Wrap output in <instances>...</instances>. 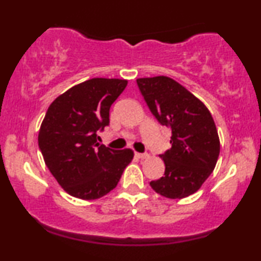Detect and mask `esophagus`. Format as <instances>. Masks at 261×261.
<instances>
[{
    "label": "esophagus",
    "instance_id": "esophagus-1",
    "mask_svg": "<svg viewBox=\"0 0 261 261\" xmlns=\"http://www.w3.org/2000/svg\"><path fill=\"white\" fill-rule=\"evenodd\" d=\"M135 155H137L138 156V158H140V159H147L148 158V154H147V153H135Z\"/></svg>",
    "mask_w": 261,
    "mask_h": 261
}]
</instances>
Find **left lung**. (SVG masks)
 <instances>
[{"label": "left lung", "mask_w": 261, "mask_h": 261, "mask_svg": "<svg viewBox=\"0 0 261 261\" xmlns=\"http://www.w3.org/2000/svg\"><path fill=\"white\" fill-rule=\"evenodd\" d=\"M137 83L153 115L172 130V147L160 155L165 173L149 185L166 198L188 197L201 189L219 158L220 139L212 114L172 78H138Z\"/></svg>", "instance_id": "1"}]
</instances>
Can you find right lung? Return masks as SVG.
Segmentation results:
<instances>
[{
    "instance_id": "right-lung-1",
    "label": "right lung",
    "mask_w": 261,
    "mask_h": 261,
    "mask_svg": "<svg viewBox=\"0 0 261 261\" xmlns=\"http://www.w3.org/2000/svg\"><path fill=\"white\" fill-rule=\"evenodd\" d=\"M127 80L91 78L59 95L39 129V148L58 184L73 197L91 201L116 188L133 160L129 148L112 149L97 142L109 124V110Z\"/></svg>"
}]
</instances>
